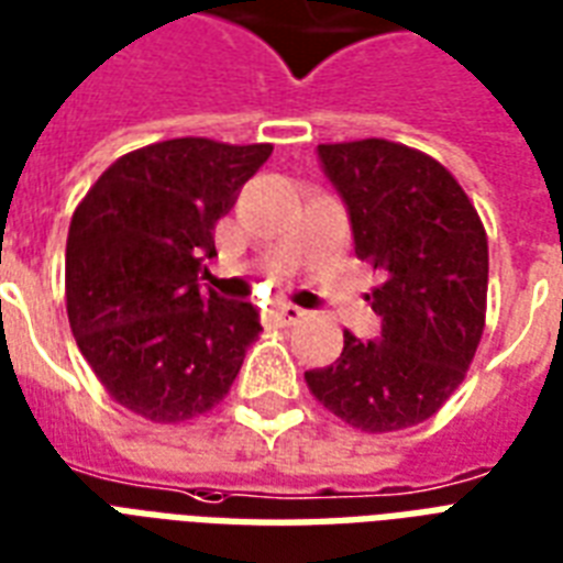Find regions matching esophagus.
<instances>
[{"label": "esophagus", "instance_id": "34e87169", "mask_svg": "<svg viewBox=\"0 0 563 563\" xmlns=\"http://www.w3.org/2000/svg\"><path fill=\"white\" fill-rule=\"evenodd\" d=\"M276 317L285 323V327H290V323H299V320L306 317V311H302L299 306H290V302H278Z\"/></svg>", "mask_w": 563, "mask_h": 563}]
</instances>
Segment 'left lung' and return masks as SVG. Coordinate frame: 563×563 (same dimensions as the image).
<instances>
[{"mask_svg": "<svg viewBox=\"0 0 563 563\" xmlns=\"http://www.w3.org/2000/svg\"><path fill=\"white\" fill-rule=\"evenodd\" d=\"M344 201L353 249L383 273L367 297L377 338L344 332L341 356L306 371L311 395L346 424L388 433L424 421L463 383L484 335L487 231L433 156L386 139L317 145Z\"/></svg>", "mask_w": 563, "mask_h": 563, "instance_id": "1", "label": "left lung"}]
</instances>
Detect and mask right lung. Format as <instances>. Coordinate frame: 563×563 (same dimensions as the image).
I'll list each match as a JSON object with an SVG mask.
<instances>
[{
	"mask_svg": "<svg viewBox=\"0 0 563 563\" xmlns=\"http://www.w3.org/2000/svg\"><path fill=\"white\" fill-rule=\"evenodd\" d=\"M273 145L168 139L121 156L67 231V317L118 404L175 424L228 395L261 332L252 302L201 290L213 228Z\"/></svg>",
	"mask_w": 563,
	"mask_h": 563,
	"instance_id": "right-lung-1",
	"label": "right lung"
}]
</instances>
